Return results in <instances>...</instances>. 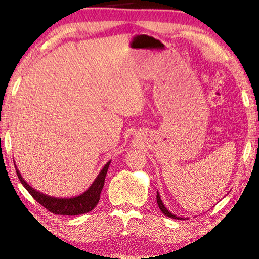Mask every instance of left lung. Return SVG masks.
Returning a JSON list of instances; mask_svg holds the SVG:
<instances>
[{
    "instance_id": "8db88e82",
    "label": "left lung",
    "mask_w": 259,
    "mask_h": 259,
    "mask_svg": "<svg viewBox=\"0 0 259 259\" xmlns=\"http://www.w3.org/2000/svg\"><path fill=\"white\" fill-rule=\"evenodd\" d=\"M157 203H158V206H159V208H160V210L163 212V214H166L167 217H170V218H175V219H181V221H185L186 218H181V217H177V216H175V214L172 213V212H170L168 209L164 207V205H163V202H162V200H161V198H160V195H159V192L157 191Z\"/></svg>"
}]
</instances>
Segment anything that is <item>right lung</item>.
I'll list each match as a JSON object with an SVG mask.
<instances>
[{
  "mask_svg": "<svg viewBox=\"0 0 259 259\" xmlns=\"http://www.w3.org/2000/svg\"><path fill=\"white\" fill-rule=\"evenodd\" d=\"M110 162H111V160L104 164V167L102 168L101 171L99 172L95 181H93L91 186L83 192V194L75 197H71V198H59V197L48 196L46 194H43V192H40L36 189L32 188V187L27 184L23 179V177L21 176L15 162H14V166L16 170V175H18L21 184L24 186V188L30 192V195L34 198L40 205L47 208L49 211H51L56 214L76 216V214L89 212L97 206L99 199H100V194L104 185V178H106Z\"/></svg>",
  "mask_w": 259,
  "mask_h": 259,
  "instance_id": "add662e5",
  "label": "right lung"
}]
</instances>
